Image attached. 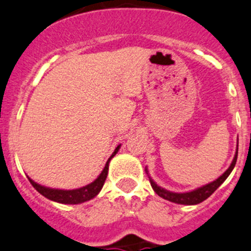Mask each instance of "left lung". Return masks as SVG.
I'll list each match as a JSON object with an SVG mask.
<instances>
[{"mask_svg": "<svg viewBox=\"0 0 251 251\" xmlns=\"http://www.w3.org/2000/svg\"><path fill=\"white\" fill-rule=\"evenodd\" d=\"M237 157H238V146H237V152H235L234 158H233L232 163H230L229 168L221 175L218 179H216L215 181H211L208 184L203 185V186L198 187L195 190L193 191H187V193H173V191L169 190H165L163 187H160L159 185H157L154 182V180L152 179L151 176L150 177V181H151V186L153 187V190L154 193L157 194L158 196H160L162 199L164 200L170 201V202H174V203H179V205H198V203L202 202L205 201L206 199L210 198L216 190H217L218 187L223 184L226 179L229 176V174L232 173L233 168L235 167V163H237ZM146 173L148 174V170L146 168Z\"/></svg>", "mask_w": 251, "mask_h": 251, "instance_id": "left-lung-1", "label": "left lung"}]
</instances>
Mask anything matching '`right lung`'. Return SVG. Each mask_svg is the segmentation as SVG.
Masks as SVG:
<instances>
[{
	"label": "right lung",
	"instance_id": "add662e5",
	"mask_svg": "<svg viewBox=\"0 0 251 251\" xmlns=\"http://www.w3.org/2000/svg\"><path fill=\"white\" fill-rule=\"evenodd\" d=\"M121 145H119L115 148V151L113 152V154L110 155V158L106 162L105 167L101 170V173L99 174V176L94 180L91 184L86 185L83 187H79V189H74V190H61V189H51V187H46L44 185L38 184L34 180H31L28 176L29 181L33 185L34 189L38 191L39 194H41L43 196H45L46 199L51 201H55L58 203H65V205H78V203L86 202V201L92 200V199L96 198L99 193H100L101 187H103L104 182H105L106 176H108V170H109V163H110L111 158L119 152Z\"/></svg>",
	"mask_w": 251,
	"mask_h": 251
}]
</instances>
